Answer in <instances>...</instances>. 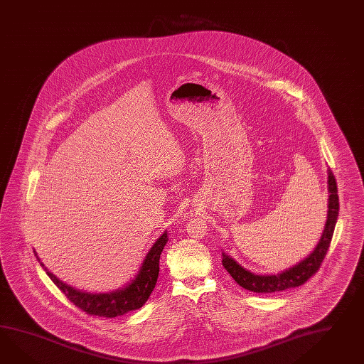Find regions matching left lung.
<instances>
[{
    "mask_svg": "<svg viewBox=\"0 0 364 364\" xmlns=\"http://www.w3.org/2000/svg\"><path fill=\"white\" fill-rule=\"evenodd\" d=\"M327 218L322 235L318 240L314 250L309 253L305 259L299 261L296 265L288 269L281 270L277 274H256L251 270L245 269L237 261L222 252V262L225 270L232 276L236 284L242 288L256 293H273L280 290L296 288L305 281H308L321 267V262L326 256L327 250L330 247L331 237L336 228L338 213H339V199L336 188V177L330 168H327Z\"/></svg>",
    "mask_w": 364,
    "mask_h": 364,
    "instance_id": "obj_1",
    "label": "left lung"
}]
</instances>
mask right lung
<instances>
[{
  "label": "right lung",
  "instance_id": "right-lung-1",
  "mask_svg": "<svg viewBox=\"0 0 364 364\" xmlns=\"http://www.w3.org/2000/svg\"><path fill=\"white\" fill-rule=\"evenodd\" d=\"M168 240L166 230L150 247L146 256L144 257V261L141 262L137 274L122 288L107 293H90L75 289L71 285H67L63 281L59 280L55 274H53L47 269L45 264L41 262L36 250L34 255L39 264L42 265V268L46 270L47 276L65 293V297L70 299L75 306L82 309L87 314L91 316L114 318L124 316L132 310L142 308V305L148 301L159 279V257Z\"/></svg>",
  "mask_w": 364,
  "mask_h": 364
}]
</instances>
